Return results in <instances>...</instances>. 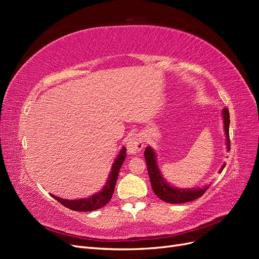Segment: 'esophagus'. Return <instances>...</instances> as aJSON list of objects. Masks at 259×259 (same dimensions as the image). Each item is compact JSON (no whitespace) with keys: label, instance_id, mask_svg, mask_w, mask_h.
I'll return each instance as SVG.
<instances>
[{"label":"esophagus","instance_id":"34e87169","mask_svg":"<svg viewBox=\"0 0 259 259\" xmlns=\"http://www.w3.org/2000/svg\"><path fill=\"white\" fill-rule=\"evenodd\" d=\"M144 146H145V143H144L143 136L140 134H136L132 138H130V140L127 142V145H126L127 152L130 154H136L143 150Z\"/></svg>","mask_w":259,"mask_h":259}]
</instances>
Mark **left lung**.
I'll use <instances>...</instances> for the list:
<instances>
[{
	"instance_id": "obj_1",
	"label": "left lung",
	"mask_w": 259,
	"mask_h": 259,
	"mask_svg": "<svg viewBox=\"0 0 259 259\" xmlns=\"http://www.w3.org/2000/svg\"><path fill=\"white\" fill-rule=\"evenodd\" d=\"M223 119H224V128L226 134V142H227V149L228 151L230 150V139H229V124H230V116L229 110L227 108L223 109ZM145 159L147 163L148 174L150 177V183L152 190L155 193L156 197L161 199L164 202L171 203V204H179V203H186L190 202L195 199H199L201 195L204 194V192L208 189V186L204 188H192V189H182V188H176L170 186L165 182L161 175V171L159 169L158 163H156V155L153 149L148 146L145 150ZM226 164L222 166L221 170L224 169Z\"/></svg>"
}]
</instances>
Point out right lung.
<instances>
[{
    "label": "right lung",
    "mask_w": 259,
    "mask_h": 259,
    "mask_svg": "<svg viewBox=\"0 0 259 259\" xmlns=\"http://www.w3.org/2000/svg\"><path fill=\"white\" fill-rule=\"evenodd\" d=\"M125 156H126V148L123 147L121 149L120 153L117 154V158L114 160V163L112 164L110 175L108 177V180L106 182V185L104 186L101 191L98 193L93 194L92 197L88 199H77V200H67V199H61L56 195L51 194L54 199H56L60 204L65 205L66 207L72 209V210H79V211H91V210H96L101 207H104L107 203L111 200L113 192H114V187L117 180V175H119L120 168L122 164L125 160Z\"/></svg>",
    "instance_id": "add662e5"
}]
</instances>
